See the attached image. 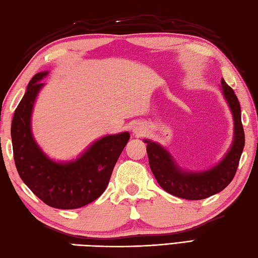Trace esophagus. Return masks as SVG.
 Instances as JSON below:
<instances>
[{
    "label": "esophagus",
    "mask_w": 258,
    "mask_h": 258,
    "mask_svg": "<svg viewBox=\"0 0 258 258\" xmlns=\"http://www.w3.org/2000/svg\"><path fill=\"white\" fill-rule=\"evenodd\" d=\"M134 132L136 133V135H142V133H143V132H142V131H141L140 128H138V127H136V128L134 130Z\"/></svg>",
    "instance_id": "esophagus-1"
}]
</instances>
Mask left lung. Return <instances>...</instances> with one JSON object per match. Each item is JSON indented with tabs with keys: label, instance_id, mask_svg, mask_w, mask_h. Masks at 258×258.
<instances>
[{
	"label": "left lung",
	"instance_id": "1",
	"mask_svg": "<svg viewBox=\"0 0 258 258\" xmlns=\"http://www.w3.org/2000/svg\"><path fill=\"white\" fill-rule=\"evenodd\" d=\"M222 89L234 117L235 136L232 149L224 160L212 169L202 173L179 171L166 150L145 140L150 166L161 187L167 193L185 200H204L223 190L236 174L245 145V134L240 117V106L233 89L222 79Z\"/></svg>",
	"mask_w": 258,
	"mask_h": 258
}]
</instances>
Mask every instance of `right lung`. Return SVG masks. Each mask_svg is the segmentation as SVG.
<instances>
[{"label": "right lung", "mask_w": 258, "mask_h": 258, "mask_svg": "<svg viewBox=\"0 0 258 258\" xmlns=\"http://www.w3.org/2000/svg\"><path fill=\"white\" fill-rule=\"evenodd\" d=\"M46 74L33 76L14 112L11 126L14 162L22 180L42 202L51 207L74 210L103 194L130 134L105 136L74 162L59 164L48 160L31 133L33 104L43 86L40 81Z\"/></svg>", "instance_id": "obj_1"}]
</instances>
